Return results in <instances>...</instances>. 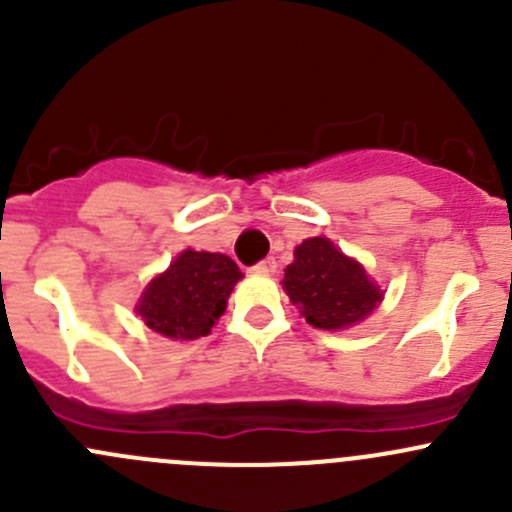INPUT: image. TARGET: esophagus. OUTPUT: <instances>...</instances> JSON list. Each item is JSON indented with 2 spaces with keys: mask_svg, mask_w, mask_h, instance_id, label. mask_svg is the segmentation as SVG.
<instances>
[{
  "mask_svg": "<svg viewBox=\"0 0 512 512\" xmlns=\"http://www.w3.org/2000/svg\"><path fill=\"white\" fill-rule=\"evenodd\" d=\"M276 268H278L276 258H263L261 263H256L254 271H256V273H263V276H271V273L276 271Z\"/></svg>",
  "mask_w": 512,
  "mask_h": 512,
  "instance_id": "34e87169",
  "label": "esophagus"
}]
</instances>
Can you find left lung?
<instances>
[{
	"instance_id": "obj_1",
	"label": "left lung",
	"mask_w": 512,
	"mask_h": 512,
	"mask_svg": "<svg viewBox=\"0 0 512 512\" xmlns=\"http://www.w3.org/2000/svg\"><path fill=\"white\" fill-rule=\"evenodd\" d=\"M281 283L293 306L301 308V316L323 331L356 326L383 298L366 268L326 236L296 246Z\"/></svg>"
}]
</instances>
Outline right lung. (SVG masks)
Returning <instances> with one entry per match:
<instances>
[{
    "label": "right lung",
    "mask_w": 512,
    "mask_h": 512,
    "mask_svg": "<svg viewBox=\"0 0 512 512\" xmlns=\"http://www.w3.org/2000/svg\"><path fill=\"white\" fill-rule=\"evenodd\" d=\"M239 278L244 273L229 256L186 249L164 273L151 278L136 313L161 336L194 341L211 333Z\"/></svg>",
    "instance_id": "add662e5"
}]
</instances>
